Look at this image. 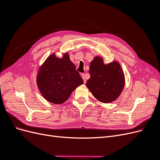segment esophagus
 Here are the masks:
<instances>
[{
    "instance_id": "obj_1",
    "label": "esophagus",
    "mask_w": 160,
    "mask_h": 160,
    "mask_svg": "<svg viewBox=\"0 0 160 160\" xmlns=\"http://www.w3.org/2000/svg\"><path fill=\"white\" fill-rule=\"evenodd\" d=\"M81 77H82V78H83V79L84 83H86L87 80H86V79H85V74H81Z\"/></svg>"
}]
</instances>
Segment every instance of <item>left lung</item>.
Returning <instances> with one entry per match:
<instances>
[{
    "label": "left lung",
    "mask_w": 160,
    "mask_h": 160,
    "mask_svg": "<svg viewBox=\"0 0 160 160\" xmlns=\"http://www.w3.org/2000/svg\"><path fill=\"white\" fill-rule=\"evenodd\" d=\"M89 72L86 86L97 99L109 103L119 98L125 86V75L119 62L105 64L103 58L97 56L91 62Z\"/></svg>",
    "instance_id": "8db88e82"
}]
</instances>
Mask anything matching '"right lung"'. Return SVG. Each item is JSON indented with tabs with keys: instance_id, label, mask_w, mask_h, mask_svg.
I'll return each instance as SVG.
<instances>
[{
	"instance_id": "1",
	"label": "right lung",
	"mask_w": 160,
	"mask_h": 160,
	"mask_svg": "<svg viewBox=\"0 0 160 160\" xmlns=\"http://www.w3.org/2000/svg\"><path fill=\"white\" fill-rule=\"evenodd\" d=\"M83 83V79L67 52L62 58L52 53L39 67L37 75V84L41 94L54 104L63 103L72 92Z\"/></svg>"
}]
</instances>
